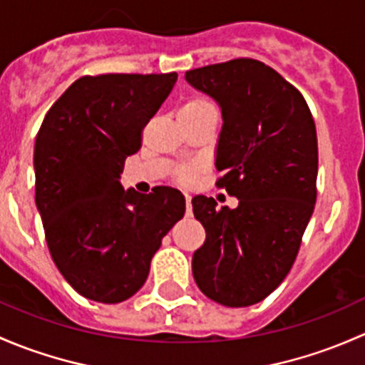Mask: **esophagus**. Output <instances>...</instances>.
Masks as SVG:
<instances>
[{"label":"esophagus","instance_id":"1","mask_svg":"<svg viewBox=\"0 0 365 365\" xmlns=\"http://www.w3.org/2000/svg\"><path fill=\"white\" fill-rule=\"evenodd\" d=\"M184 198H186V205H187V214L191 212V195L184 193Z\"/></svg>","mask_w":365,"mask_h":365}]
</instances>
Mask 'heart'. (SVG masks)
I'll list each match as a JSON object with an SVG mask.
<instances>
[{
    "mask_svg": "<svg viewBox=\"0 0 365 365\" xmlns=\"http://www.w3.org/2000/svg\"><path fill=\"white\" fill-rule=\"evenodd\" d=\"M207 107H214L212 103L207 98H202V96H193V98L186 100L182 103L181 110H179V114H191V112H198V110H204V108ZM195 178V167H190V165H186V167H181L178 170V179L181 182H191Z\"/></svg>",
    "mask_w": 365,
    "mask_h": 365,
    "instance_id": "1",
    "label": "heart"
}]
</instances>
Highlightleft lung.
Listing matches in <instances>:
<instances>
[{
    "mask_svg": "<svg viewBox=\"0 0 365 365\" xmlns=\"http://www.w3.org/2000/svg\"><path fill=\"white\" fill-rule=\"evenodd\" d=\"M186 81L220 103L216 186L235 209L195 197L205 228L193 277L214 302L246 307L272 294L294 265L317 202L318 140L299 89L251 58L186 71Z\"/></svg>",
    "mask_w": 365,
    "mask_h": 365,
    "instance_id": "left-lung-1",
    "label": "left lung"
}]
</instances>
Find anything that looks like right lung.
Returning a JSON list of instances; mask_svg holds the SVG:
<instances>
[{
	"mask_svg": "<svg viewBox=\"0 0 365 365\" xmlns=\"http://www.w3.org/2000/svg\"><path fill=\"white\" fill-rule=\"evenodd\" d=\"M178 73L84 75L45 114L35 142V202L59 272L86 299L118 304L145 283L161 239L184 216L174 187L125 190V160Z\"/></svg>",
	"mask_w": 365,
	"mask_h": 365,
	"instance_id": "right-lung-1",
	"label": "right lung"
}]
</instances>
